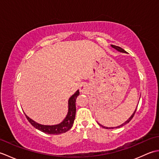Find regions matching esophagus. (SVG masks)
<instances>
[{"mask_svg": "<svg viewBox=\"0 0 159 159\" xmlns=\"http://www.w3.org/2000/svg\"><path fill=\"white\" fill-rule=\"evenodd\" d=\"M87 85L85 83H82L79 87V90L81 93L85 92L87 91Z\"/></svg>", "mask_w": 159, "mask_h": 159, "instance_id": "obj_1", "label": "esophagus"}]
</instances>
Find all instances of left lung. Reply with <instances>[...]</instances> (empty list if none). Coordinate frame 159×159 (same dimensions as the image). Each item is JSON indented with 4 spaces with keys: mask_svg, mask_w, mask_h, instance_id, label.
<instances>
[{
    "mask_svg": "<svg viewBox=\"0 0 159 159\" xmlns=\"http://www.w3.org/2000/svg\"><path fill=\"white\" fill-rule=\"evenodd\" d=\"M111 46L113 47V48H115L116 50H117V51H119V52H124V53H126V52L125 51V50H124V49H122L121 48H120V47H119V46H114V45H111ZM138 106V105H137ZM137 108H136V109L134 110V113L132 114V116L128 118V120H126V121H125L124 123H123L122 124H121V125H120V126H116V127H105V126H103L102 125H101V124H100L99 123H98V124L100 125V126H102V127H103L104 128H107V129H111V128H120V127H122L123 126H124V125H126V124H128V122H129V121L133 119V116H134V113H135V112H136V110H137Z\"/></svg>",
    "mask_w": 159,
    "mask_h": 159,
    "instance_id": "obj_1",
    "label": "left lung"
}]
</instances>
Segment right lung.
<instances>
[{"label": "right lung", "mask_w": 159, "mask_h": 159, "mask_svg": "<svg viewBox=\"0 0 159 159\" xmlns=\"http://www.w3.org/2000/svg\"><path fill=\"white\" fill-rule=\"evenodd\" d=\"M79 90H77L73 95L71 96L68 100V111H67V116H66L61 122L55 125H43L33 120L25 114L26 117L27 118L33 126H34L37 129L50 134H60L61 133H66L73 126L74 121L75 120L76 116V100L77 96L79 95Z\"/></svg>", "instance_id": "obj_1"}]
</instances>
